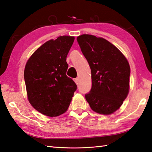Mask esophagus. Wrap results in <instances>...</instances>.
Instances as JSON below:
<instances>
[{"label": "esophagus", "instance_id": "obj_1", "mask_svg": "<svg viewBox=\"0 0 152 152\" xmlns=\"http://www.w3.org/2000/svg\"><path fill=\"white\" fill-rule=\"evenodd\" d=\"M79 81V78H75V79H74V81H75V83L76 84H78Z\"/></svg>", "mask_w": 152, "mask_h": 152}]
</instances>
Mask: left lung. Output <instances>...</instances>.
I'll list each match as a JSON object with an SVG mask.
<instances>
[{
    "mask_svg": "<svg viewBox=\"0 0 152 152\" xmlns=\"http://www.w3.org/2000/svg\"><path fill=\"white\" fill-rule=\"evenodd\" d=\"M77 39L91 70L92 88L85 99L95 113L113 114L129 93V63L115 45L104 38L82 34Z\"/></svg>",
    "mask_w": 152,
    "mask_h": 152,
    "instance_id": "left-lung-1",
    "label": "left lung"
}]
</instances>
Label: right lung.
I'll return each instance as SVG.
<instances>
[{
  "label": "right lung",
  "mask_w": 152,
  "mask_h": 152,
  "mask_svg": "<svg viewBox=\"0 0 152 152\" xmlns=\"http://www.w3.org/2000/svg\"><path fill=\"white\" fill-rule=\"evenodd\" d=\"M75 37L59 36L38 48L26 64L24 80L30 104L44 115L58 116L65 113L77 85L66 75V58Z\"/></svg>",
  "instance_id": "1"
}]
</instances>
